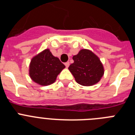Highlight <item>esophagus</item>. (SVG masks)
<instances>
[{
	"mask_svg": "<svg viewBox=\"0 0 135 135\" xmlns=\"http://www.w3.org/2000/svg\"><path fill=\"white\" fill-rule=\"evenodd\" d=\"M65 65L66 68H68L69 65H70V62L68 61V62H66V63H65Z\"/></svg>",
	"mask_w": 135,
	"mask_h": 135,
	"instance_id": "34e87169",
	"label": "esophagus"
}]
</instances>
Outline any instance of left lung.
<instances>
[{
  "label": "left lung",
  "mask_w": 135,
  "mask_h": 135,
  "mask_svg": "<svg viewBox=\"0 0 135 135\" xmlns=\"http://www.w3.org/2000/svg\"><path fill=\"white\" fill-rule=\"evenodd\" d=\"M72 59L74 63L68 69L77 83L89 86L101 80L104 75V68L98 56L93 51L85 49H81Z\"/></svg>",
  "instance_id": "8db88e82"
}]
</instances>
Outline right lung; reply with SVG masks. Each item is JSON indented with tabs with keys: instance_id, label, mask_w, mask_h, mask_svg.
<instances>
[{
	"instance_id": "obj_1",
	"label": "right lung",
	"mask_w": 135,
	"mask_h": 135,
	"mask_svg": "<svg viewBox=\"0 0 135 135\" xmlns=\"http://www.w3.org/2000/svg\"><path fill=\"white\" fill-rule=\"evenodd\" d=\"M65 68L58 57L53 55L49 49L32 57L29 66V75L34 82L48 86L55 82L57 77Z\"/></svg>"
}]
</instances>
